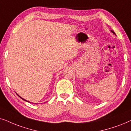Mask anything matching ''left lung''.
I'll list each match as a JSON object with an SVG mask.
<instances>
[{
    "mask_svg": "<svg viewBox=\"0 0 131 131\" xmlns=\"http://www.w3.org/2000/svg\"><path fill=\"white\" fill-rule=\"evenodd\" d=\"M111 32H113V34H115V33H114V32H113V30H111Z\"/></svg>",
    "mask_w": 131,
    "mask_h": 131,
    "instance_id": "1",
    "label": "left lung"
}]
</instances>
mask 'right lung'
Wrapping results in <instances>:
<instances>
[{"instance_id":"1","label":"right lung","mask_w":131,"mask_h":131,"mask_svg":"<svg viewBox=\"0 0 131 131\" xmlns=\"http://www.w3.org/2000/svg\"><path fill=\"white\" fill-rule=\"evenodd\" d=\"M21 98L22 99H23V100H24V101H26V100H25V99H23V98H22V97H21Z\"/></svg>"}]
</instances>
